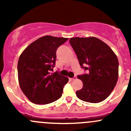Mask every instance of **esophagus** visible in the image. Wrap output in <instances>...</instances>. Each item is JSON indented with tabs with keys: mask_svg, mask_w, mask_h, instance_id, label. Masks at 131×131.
I'll return each mask as SVG.
<instances>
[{
	"mask_svg": "<svg viewBox=\"0 0 131 131\" xmlns=\"http://www.w3.org/2000/svg\"><path fill=\"white\" fill-rule=\"evenodd\" d=\"M70 80H71V81H72V80H76L77 79V77H74L73 78H69Z\"/></svg>",
	"mask_w": 131,
	"mask_h": 131,
	"instance_id": "1",
	"label": "esophagus"
}]
</instances>
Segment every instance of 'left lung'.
Instances as JSON below:
<instances>
[{
    "label": "left lung",
    "mask_w": 131,
    "mask_h": 131,
    "mask_svg": "<svg viewBox=\"0 0 131 131\" xmlns=\"http://www.w3.org/2000/svg\"><path fill=\"white\" fill-rule=\"evenodd\" d=\"M70 43L76 53L80 67L88 73L78 75L83 87L76 92L78 98L96 103L109 96L118 77V58L112 49L94 37H74Z\"/></svg>",
    "instance_id": "left-lung-1"
}]
</instances>
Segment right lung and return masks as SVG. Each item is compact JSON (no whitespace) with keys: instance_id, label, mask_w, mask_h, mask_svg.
Listing matches in <instances>:
<instances>
[{"instance_id":"obj_1","label":"right lung","mask_w":131,"mask_h":131,"mask_svg":"<svg viewBox=\"0 0 131 131\" xmlns=\"http://www.w3.org/2000/svg\"><path fill=\"white\" fill-rule=\"evenodd\" d=\"M68 38L46 35L30 43L19 58L18 75L23 92L32 103L46 105L60 98L67 77L51 73L56 63V51Z\"/></svg>"}]
</instances>
